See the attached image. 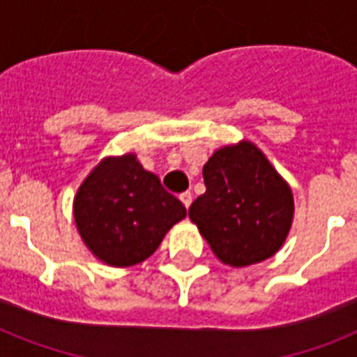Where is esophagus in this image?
Instances as JSON below:
<instances>
[{"label": "esophagus", "instance_id": "34e87169", "mask_svg": "<svg viewBox=\"0 0 357 357\" xmlns=\"http://www.w3.org/2000/svg\"><path fill=\"white\" fill-rule=\"evenodd\" d=\"M179 200L183 202L185 207H189L190 204H192V192H190V190H185V192L179 195Z\"/></svg>", "mask_w": 357, "mask_h": 357}]
</instances>
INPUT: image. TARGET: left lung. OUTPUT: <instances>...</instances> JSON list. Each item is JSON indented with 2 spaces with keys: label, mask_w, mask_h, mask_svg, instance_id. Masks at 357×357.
Segmentation results:
<instances>
[{
  "label": "left lung",
  "mask_w": 357,
  "mask_h": 357,
  "mask_svg": "<svg viewBox=\"0 0 357 357\" xmlns=\"http://www.w3.org/2000/svg\"><path fill=\"white\" fill-rule=\"evenodd\" d=\"M204 183L189 217L222 263L248 266L282 248L293 224V192L257 146L241 140L215 151L204 165Z\"/></svg>",
  "instance_id": "1"
}]
</instances>
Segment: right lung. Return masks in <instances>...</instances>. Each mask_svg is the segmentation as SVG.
<instances>
[{"instance_id":"add662e5","label":"right lung","mask_w":357,"mask_h":357,"mask_svg":"<svg viewBox=\"0 0 357 357\" xmlns=\"http://www.w3.org/2000/svg\"><path fill=\"white\" fill-rule=\"evenodd\" d=\"M187 217L181 202L165 190L135 153L105 157L74 198V218L83 243L111 266L148 259L174 224Z\"/></svg>"}]
</instances>
